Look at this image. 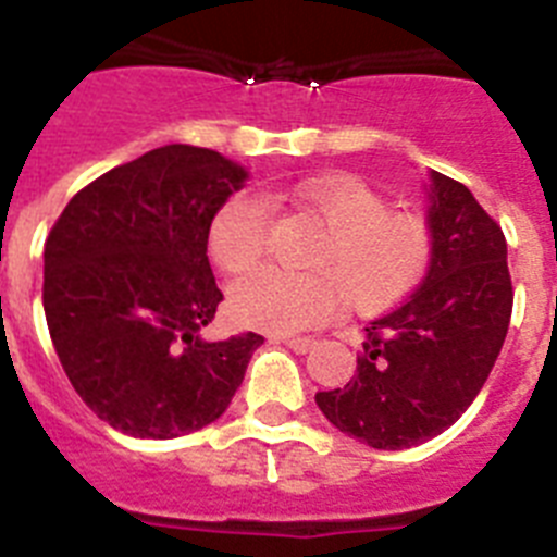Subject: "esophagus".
Masks as SVG:
<instances>
[{
  "label": "esophagus",
  "instance_id": "34e87169",
  "mask_svg": "<svg viewBox=\"0 0 557 557\" xmlns=\"http://www.w3.org/2000/svg\"><path fill=\"white\" fill-rule=\"evenodd\" d=\"M275 343H284L287 348H293L295 354H307L314 346L312 337H273Z\"/></svg>",
  "mask_w": 557,
  "mask_h": 557
}]
</instances>
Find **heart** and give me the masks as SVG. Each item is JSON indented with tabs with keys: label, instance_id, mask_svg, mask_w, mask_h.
I'll list each match as a JSON object with an SVG mask.
<instances>
[{
	"label": "heart",
	"instance_id": "1",
	"mask_svg": "<svg viewBox=\"0 0 557 557\" xmlns=\"http://www.w3.org/2000/svg\"><path fill=\"white\" fill-rule=\"evenodd\" d=\"M309 214L326 225L312 253L318 273L259 270L231 287V312L239 323L273 334L307 332L337 312L339 287L357 309L401 301L424 282L432 264L426 220L391 211L387 200L354 175L304 181L295 189ZM273 209L264 195L243 189L211 218L209 253L228 273H245L268 250Z\"/></svg>",
	"mask_w": 557,
	"mask_h": 557
}]
</instances>
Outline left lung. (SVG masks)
I'll return each mask as SVG.
<instances>
[{
    "instance_id": "left-lung-1",
    "label": "left lung",
    "mask_w": 557,
    "mask_h": 557,
    "mask_svg": "<svg viewBox=\"0 0 557 557\" xmlns=\"http://www.w3.org/2000/svg\"><path fill=\"white\" fill-rule=\"evenodd\" d=\"M430 273L366 329L357 373L314 401L373 449H410L449 430L482 391L508 334V243L469 189L430 172Z\"/></svg>"
}]
</instances>
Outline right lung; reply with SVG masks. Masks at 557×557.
I'll return each mask as SVG.
<instances>
[{"label":"right lung","instance_id":"right-lung-1","mask_svg":"<svg viewBox=\"0 0 557 557\" xmlns=\"http://www.w3.org/2000/svg\"><path fill=\"white\" fill-rule=\"evenodd\" d=\"M248 170L166 145L69 200L44 245V314L77 396L108 426L166 441L228 410L262 334L206 339L223 301L209 256L214 211Z\"/></svg>","mask_w":557,"mask_h":557}]
</instances>
